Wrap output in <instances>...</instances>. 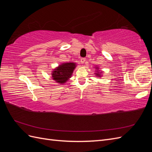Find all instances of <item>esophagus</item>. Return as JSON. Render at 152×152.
I'll list each match as a JSON object with an SVG mask.
<instances>
[{
  "label": "esophagus",
  "mask_w": 152,
  "mask_h": 152,
  "mask_svg": "<svg viewBox=\"0 0 152 152\" xmlns=\"http://www.w3.org/2000/svg\"><path fill=\"white\" fill-rule=\"evenodd\" d=\"M85 61H86V58H82L81 59H80V62L83 64L84 63H85Z\"/></svg>",
  "instance_id": "1"
}]
</instances>
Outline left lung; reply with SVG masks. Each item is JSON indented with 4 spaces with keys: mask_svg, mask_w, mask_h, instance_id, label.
Masks as SVG:
<instances>
[{
    "mask_svg": "<svg viewBox=\"0 0 152 152\" xmlns=\"http://www.w3.org/2000/svg\"><path fill=\"white\" fill-rule=\"evenodd\" d=\"M95 68H96V70L95 71V72H96V73H95V75H96V76H97V77H99V78L102 77L103 72H102V71H100V70H99V68H98V66H95Z\"/></svg>",
    "mask_w": 152,
    "mask_h": 152,
    "instance_id": "8db88e82",
    "label": "left lung"
}]
</instances>
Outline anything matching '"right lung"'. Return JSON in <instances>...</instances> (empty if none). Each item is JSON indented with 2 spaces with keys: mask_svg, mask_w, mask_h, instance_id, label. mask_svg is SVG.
<instances>
[{
  "mask_svg": "<svg viewBox=\"0 0 152 152\" xmlns=\"http://www.w3.org/2000/svg\"><path fill=\"white\" fill-rule=\"evenodd\" d=\"M77 66L75 63H63L52 71L53 80L56 83L63 84L71 78L73 70Z\"/></svg>",
  "mask_w": 152,
  "mask_h": 152,
  "instance_id": "right-lung-1",
  "label": "right lung"
}]
</instances>
